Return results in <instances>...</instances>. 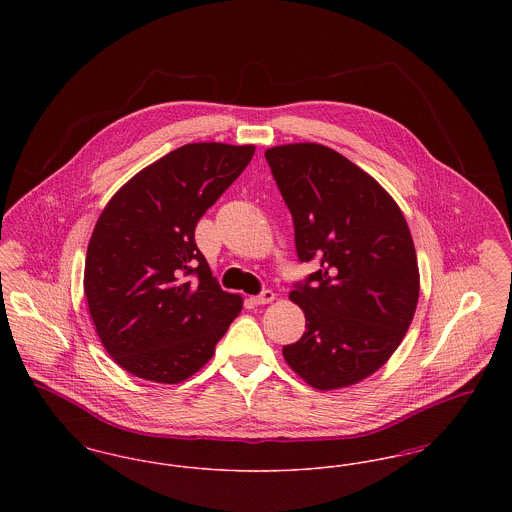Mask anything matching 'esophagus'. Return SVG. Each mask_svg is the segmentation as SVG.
<instances>
[{"label":"esophagus","mask_w":512,"mask_h":512,"mask_svg":"<svg viewBox=\"0 0 512 512\" xmlns=\"http://www.w3.org/2000/svg\"><path fill=\"white\" fill-rule=\"evenodd\" d=\"M251 301H253L255 305H267V303L274 301V293L270 292V290H265L261 295L251 297Z\"/></svg>","instance_id":"obj_1"}]
</instances>
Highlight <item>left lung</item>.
<instances>
[{"mask_svg": "<svg viewBox=\"0 0 512 512\" xmlns=\"http://www.w3.org/2000/svg\"><path fill=\"white\" fill-rule=\"evenodd\" d=\"M265 157L299 259L320 265L290 293L305 332L282 355L315 390L349 388L388 363L413 322L420 274L409 224L368 172L330 147L286 144Z\"/></svg>", "mask_w": 512, "mask_h": 512, "instance_id": "left-lung-1", "label": "left lung"}]
</instances>
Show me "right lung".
Here are the masks:
<instances>
[{"instance_id":"right-lung-1","label":"right lung","mask_w":512,"mask_h":512,"mask_svg":"<svg viewBox=\"0 0 512 512\" xmlns=\"http://www.w3.org/2000/svg\"><path fill=\"white\" fill-rule=\"evenodd\" d=\"M255 146L199 142L134 174L92 232L84 293L99 340L117 365L180 384L215 355L244 299L220 290L195 245V226L244 172Z\"/></svg>"}]
</instances>
